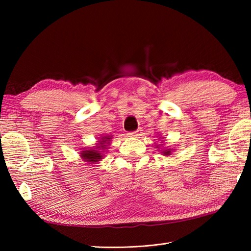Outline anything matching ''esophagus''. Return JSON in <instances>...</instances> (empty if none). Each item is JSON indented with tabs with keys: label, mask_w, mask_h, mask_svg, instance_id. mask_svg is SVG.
Here are the masks:
<instances>
[{
	"label": "esophagus",
	"mask_w": 251,
	"mask_h": 251,
	"mask_svg": "<svg viewBox=\"0 0 251 251\" xmlns=\"http://www.w3.org/2000/svg\"><path fill=\"white\" fill-rule=\"evenodd\" d=\"M127 136H128V137H138V136H140V132H139V130L129 131V132H127Z\"/></svg>",
	"instance_id": "obj_1"
}]
</instances>
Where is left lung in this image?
<instances>
[{
    "label": "left lung",
    "instance_id": "left-lung-1",
    "mask_svg": "<svg viewBox=\"0 0 251 251\" xmlns=\"http://www.w3.org/2000/svg\"><path fill=\"white\" fill-rule=\"evenodd\" d=\"M157 148H159V145L157 146ZM162 153L164 154V155H170V154H172V149H166V150H163Z\"/></svg>",
    "mask_w": 251,
    "mask_h": 251
}]
</instances>
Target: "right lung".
<instances>
[{
    "label": "right lung",
    "mask_w": 251,
    "mask_h": 251,
    "mask_svg": "<svg viewBox=\"0 0 251 251\" xmlns=\"http://www.w3.org/2000/svg\"><path fill=\"white\" fill-rule=\"evenodd\" d=\"M111 139V136H104L101 137L100 140L98 141L97 146H95L94 148L90 149H84L83 151H81V157L84 159V162H87L89 164H96L99 162L100 159H102L103 157V152L106 149V146L109 145V141ZM107 145H105V143Z\"/></svg>",
    "instance_id": "add662e5"
}]
</instances>
